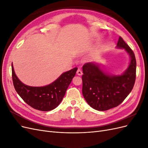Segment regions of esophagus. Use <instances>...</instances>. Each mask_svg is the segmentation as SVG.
<instances>
[{
	"label": "esophagus",
	"mask_w": 148,
	"mask_h": 148,
	"mask_svg": "<svg viewBox=\"0 0 148 148\" xmlns=\"http://www.w3.org/2000/svg\"><path fill=\"white\" fill-rule=\"evenodd\" d=\"M77 74L78 75H79V76L82 75V74H83L82 71L81 70H80V69H78V70H77Z\"/></svg>",
	"instance_id": "esophagus-1"
}]
</instances>
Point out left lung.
Here are the masks:
<instances>
[{"mask_svg": "<svg viewBox=\"0 0 148 148\" xmlns=\"http://www.w3.org/2000/svg\"><path fill=\"white\" fill-rule=\"evenodd\" d=\"M117 47L124 49L130 57L128 67L123 74H109L95 62H89L83 66V95L88 104L97 110L104 111L120 105L135 84L136 69L135 53L120 36Z\"/></svg>", "mask_w": 148, "mask_h": 148, "instance_id": "left-lung-1", "label": "left lung"}]
</instances>
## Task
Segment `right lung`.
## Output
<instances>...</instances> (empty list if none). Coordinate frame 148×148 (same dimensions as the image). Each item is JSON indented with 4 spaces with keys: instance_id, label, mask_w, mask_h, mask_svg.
Wrapping results in <instances>:
<instances>
[{
    "instance_id": "add662e5",
    "label": "right lung",
    "mask_w": 148,
    "mask_h": 148,
    "mask_svg": "<svg viewBox=\"0 0 148 148\" xmlns=\"http://www.w3.org/2000/svg\"><path fill=\"white\" fill-rule=\"evenodd\" d=\"M77 69L75 67L62 73L56 81L47 86L34 87L23 84L18 78L12 64L13 86L18 95L29 106L39 110L49 111L60 104Z\"/></svg>"
}]
</instances>
